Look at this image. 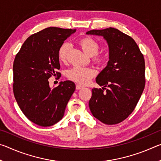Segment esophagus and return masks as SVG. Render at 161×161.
Returning <instances> with one entry per match:
<instances>
[{
  "label": "esophagus",
  "mask_w": 161,
  "mask_h": 161,
  "mask_svg": "<svg viewBox=\"0 0 161 161\" xmlns=\"http://www.w3.org/2000/svg\"><path fill=\"white\" fill-rule=\"evenodd\" d=\"M83 87H84V86L80 85V84H77V85H76V89H77V90H79V89H82Z\"/></svg>",
  "instance_id": "34e87169"
}]
</instances>
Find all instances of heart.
Listing matches in <instances>:
<instances>
[{"label":"heart","instance_id":"heart-1","mask_svg":"<svg viewBox=\"0 0 161 161\" xmlns=\"http://www.w3.org/2000/svg\"><path fill=\"white\" fill-rule=\"evenodd\" d=\"M79 45L82 50L89 56H92V61L97 64H103L107 59V57L103 53H98L99 50V43L96 40L90 37H84L79 40ZM71 50V45L64 42L59 48L58 58L62 62H66ZM96 72L91 67H74L68 70L67 77L70 80L79 84H85L88 83L94 77Z\"/></svg>","mask_w":161,"mask_h":161}]
</instances>
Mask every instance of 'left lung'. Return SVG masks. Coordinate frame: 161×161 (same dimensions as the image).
I'll use <instances>...</instances> for the list:
<instances>
[{"label":"left lung","mask_w":161,"mask_h":161,"mask_svg":"<svg viewBox=\"0 0 161 161\" xmlns=\"http://www.w3.org/2000/svg\"><path fill=\"white\" fill-rule=\"evenodd\" d=\"M86 34L103 36L109 47L107 66L96 78L97 83L103 87L92 89L89 108L102 123L117 124L133 112L143 93L146 84L143 55L131 37L116 28L92 30Z\"/></svg>","instance_id":"1"}]
</instances>
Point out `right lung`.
<instances>
[{"mask_svg": "<svg viewBox=\"0 0 161 161\" xmlns=\"http://www.w3.org/2000/svg\"><path fill=\"white\" fill-rule=\"evenodd\" d=\"M76 29L50 27L32 35L22 45L13 62V93L19 107L30 121L47 127L64 116L75 90L73 81H61L52 89L48 79L59 76L58 52Z\"/></svg>", "mask_w": 161, "mask_h": 161, "instance_id": "add662e5", "label": "right lung"}]
</instances>
